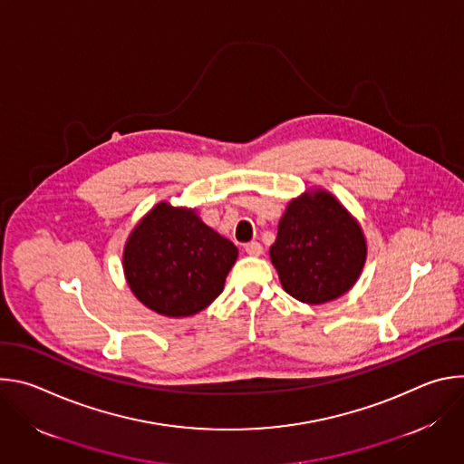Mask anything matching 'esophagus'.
<instances>
[{
    "label": "esophagus",
    "instance_id": "34e87169",
    "mask_svg": "<svg viewBox=\"0 0 464 464\" xmlns=\"http://www.w3.org/2000/svg\"><path fill=\"white\" fill-rule=\"evenodd\" d=\"M244 249H246V253L251 255V256H258V255H262V251H264L262 246H260V242H247Z\"/></svg>",
    "mask_w": 464,
    "mask_h": 464
}]
</instances>
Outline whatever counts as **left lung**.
I'll return each mask as SVG.
<instances>
[{"label": "left lung", "mask_w": 464, "mask_h": 464, "mask_svg": "<svg viewBox=\"0 0 464 464\" xmlns=\"http://www.w3.org/2000/svg\"><path fill=\"white\" fill-rule=\"evenodd\" d=\"M365 255L360 226L324 190L290 202L270 247L283 288L308 304L343 295L360 277Z\"/></svg>", "instance_id": "8db88e82"}]
</instances>
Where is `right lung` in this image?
<instances>
[{
  "label": "right lung",
  "instance_id": "obj_1",
  "mask_svg": "<svg viewBox=\"0 0 464 464\" xmlns=\"http://www.w3.org/2000/svg\"><path fill=\"white\" fill-rule=\"evenodd\" d=\"M237 255V246L194 211L158 204L131 231L122 262L126 281L143 304L181 317L222 294Z\"/></svg>",
  "mask_w": 464,
  "mask_h": 464
}]
</instances>
